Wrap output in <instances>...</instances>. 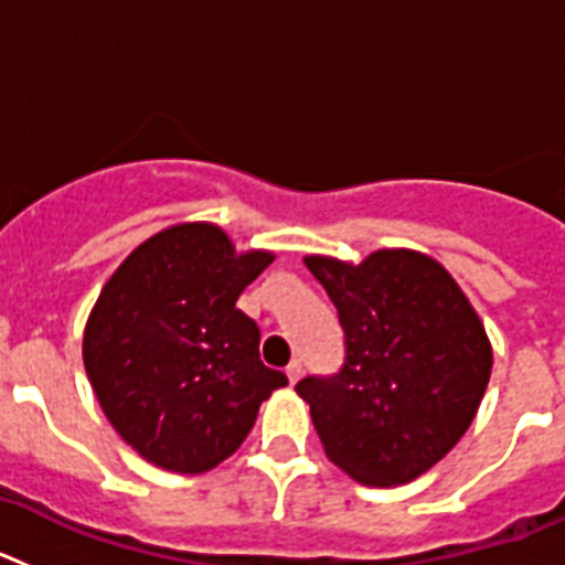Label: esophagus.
<instances>
[{
	"instance_id": "1",
	"label": "esophagus",
	"mask_w": 565,
	"mask_h": 565,
	"mask_svg": "<svg viewBox=\"0 0 565 565\" xmlns=\"http://www.w3.org/2000/svg\"><path fill=\"white\" fill-rule=\"evenodd\" d=\"M286 376H288V382L297 384V379L302 376V362H299V359H291V364L286 367Z\"/></svg>"
}]
</instances>
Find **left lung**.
I'll use <instances>...</instances> for the list:
<instances>
[{
  "mask_svg": "<svg viewBox=\"0 0 565 565\" xmlns=\"http://www.w3.org/2000/svg\"><path fill=\"white\" fill-rule=\"evenodd\" d=\"M337 308L342 367L306 376L328 458L367 487L407 483L467 433L492 371L481 319L456 279L418 252L371 254L362 266L306 257Z\"/></svg>",
  "mask_w": 565,
  "mask_h": 565,
  "instance_id": "1",
  "label": "left lung"
}]
</instances>
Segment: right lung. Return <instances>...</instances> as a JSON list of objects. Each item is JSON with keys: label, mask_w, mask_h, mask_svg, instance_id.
<instances>
[{"label": "right lung", "mask_w": 565, "mask_h": 565, "mask_svg": "<svg viewBox=\"0 0 565 565\" xmlns=\"http://www.w3.org/2000/svg\"><path fill=\"white\" fill-rule=\"evenodd\" d=\"M268 252L234 254L226 234L186 223L149 237L109 277L84 331V367L118 436L172 472H206L252 433L286 373L259 359L237 308Z\"/></svg>", "instance_id": "add662e5"}]
</instances>
